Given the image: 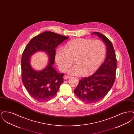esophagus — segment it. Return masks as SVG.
Returning a JSON list of instances; mask_svg holds the SVG:
<instances>
[{
    "label": "esophagus",
    "mask_w": 134,
    "mask_h": 134,
    "mask_svg": "<svg viewBox=\"0 0 134 134\" xmlns=\"http://www.w3.org/2000/svg\"><path fill=\"white\" fill-rule=\"evenodd\" d=\"M70 77V76H65L64 77V79H67L69 78Z\"/></svg>",
    "instance_id": "34e87169"
}]
</instances>
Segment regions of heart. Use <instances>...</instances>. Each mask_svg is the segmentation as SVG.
<instances>
[{"mask_svg":"<svg viewBox=\"0 0 134 134\" xmlns=\"http://www.w3.org/2000/svg\"><path fill=\"white\" fill-rule=\"evenodd\" d=\"M106 48L100 40L76 38L68 42L64 48H60L55 55V60L62 72L66 71L73 62L75 64L68 70L72 75L88 76L102 64Z\"/></svg>","mask_w":134,"mask_h":134,"instance_id":"b5f03b06","label":"heart"}]
</instances>
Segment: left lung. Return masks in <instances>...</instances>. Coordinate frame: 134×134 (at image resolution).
I'll return each instance as SVG.
<instances>
[{"mask_svg": "<svg viewBox=\"0 0 134 134\" xmlns=\"http://www.w3.org/2000/svg\"><path fill=\"white\" fill-rule=\"evenodd\" d=\"M102 38L107 48L106 58L98 69L92 75L79 80L74 90L77 97L85 103L97 102L106 96L111 88L115 79L116 59L111 41L99 32H94Z\"/></svg>", "mask_w": 134, "mask_h": 134, "instance_id": "8db88e82", "label": "left lung"}]
</instances>
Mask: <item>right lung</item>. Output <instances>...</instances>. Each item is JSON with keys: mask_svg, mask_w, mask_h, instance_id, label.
<instances>
[{"mask_svg": "<svg viewBox=\"0 0 134 134\" xmlns=\"http://www.w3.org/2000/svg\"><path fill=\"white\" fill-rule=\"evenodd\" d=\"M69 37L47 31L35 36L26 45L21 57V78L27 91L35 100L46 102L56 95L63 82V73H58L53 67L56 48ZM38 51L46 52L49 63L41 71L34 70L30 64V58Z\"/></svg>", "mask_w": 134, "mask_h": 134, "instance_id": "add662e5", "label": "right lung"}]
</instances>
